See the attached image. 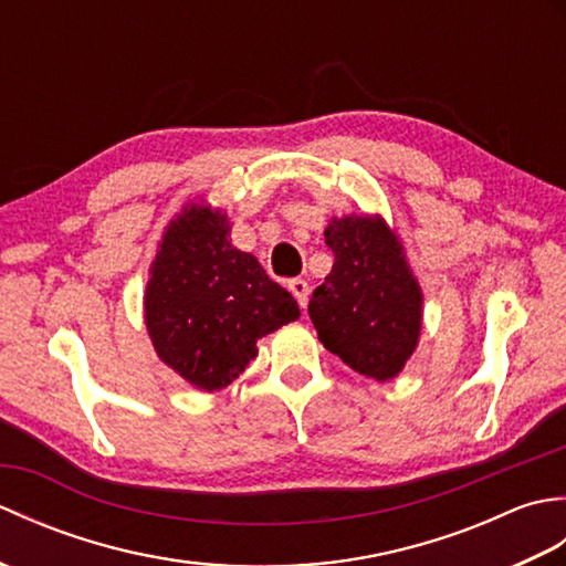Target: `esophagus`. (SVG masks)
<instances>
[{
    "mask_svg": "<svg viewBox=\"0 0 566 566\" xmlns=\"http://www.w3.org/2000/svg\"><path fill=\"white\" fill-rule=\"evenodd\" d=\"M290 292L294 294V298L298 302V306L302 308H306V304H308V294H311V290H308V282H304V280H292L290 284Z\"/></svg>",
    "mask_w": 566,
    "mask_h": 566,
    "instance_id": "1",
    "label": "esophagus"
}]
</instances>
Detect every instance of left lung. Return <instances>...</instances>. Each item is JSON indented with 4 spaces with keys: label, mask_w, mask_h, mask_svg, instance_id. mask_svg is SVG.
I'll return each mask as SVG.
<instances>
[{
    "label": "left lung",
    "mask_w": 566,
    "mask_h": 566,
    "mask_svg": "<svg viewBox=\"0 0 566 566\" xmlns=\"http://www.w3.org/2000/svg\"><path fill=\"white\" fill-rule=\"evenodd\" d=\"M335 262L308 302L321 343L377 381L396 377L420 333L418 282L381 219L345 216L326 228Z\"/></svg>",
    "instance_id": "obj_1"
}]
</instances>
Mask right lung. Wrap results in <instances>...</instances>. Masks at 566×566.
Returning <instances> with one entry per match:
<instances>
[{
  "mask_svg": "<svg viewBox=\"0 0 566 566\" xmlns=\"http://www.w3.org/2000/svg\"><path fill=\"white\" fill-rule=\"evenodd\" d=\"M226 216L185 209L167 226L146 290V326L165 365L203 391L228 387L255 343L298 318L294 296L228 240Z\"/></svg>",
  "mask_w": 566,
  "mask_h": 566,
  "instance_id": "1",
  "label": "right lung"
}]
</instances>
